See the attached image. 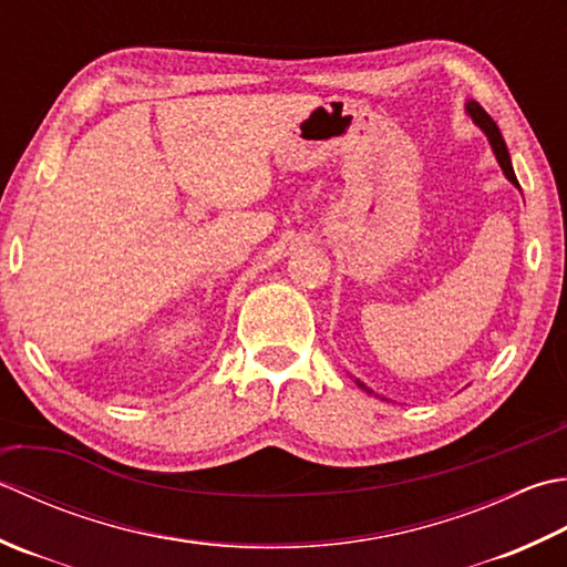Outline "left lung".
<instances>
[{"mask_svg": "<svg viewBox=\"0 0 567 567\" xmlns=\"http://www.w3.org/2000/svg\"><path fill=\"white\" fill-rule=\"evenodd\" d=\"M467 113L472 115V120L476 122V125H480V127L484 130V135L489 137V144H492V150H494V154H496V162L502 164L506 179L512 182L514 186H518V179H516L514 166H512V157H508L506 142H504V137H502V132H498L496 122H494L489 115H486V110H484L480 103H476V100H470V103H467ZM359 385L365 388L363 383H359ZM365 391H369V388H365ZM369 393H371V391H369Z\"/></svg>", "mask_w": 567, "mask_h": 567, "instance_id": "1", "label": "left lung"}]
</instances>
